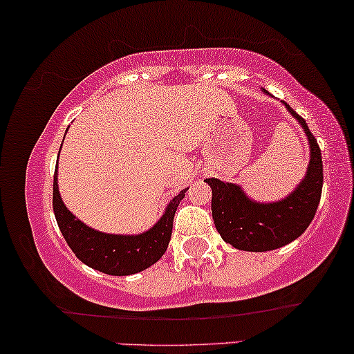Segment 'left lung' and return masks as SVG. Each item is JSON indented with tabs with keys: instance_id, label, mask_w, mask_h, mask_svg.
Wrapping results in <instances>:
<instances>
[{
	"instance_id": "obj_1",
	"label": "left lung",
	"mask_w": 354,
	"mask_h": 354,
	"mask_svg": "<svg viewBox=\"0 0 354 354\" xmlns=\"http://www.w3.org/2000/svg\"><path fill=\"white\" fill-rule=\"evenodd\" d=\"M288 111L303 126L311 148L308 173L296 191L283 201H251L241 188L231 183L209 178L211 211L214 226L226 243L243 251H271L301 236L315 218L323 189V161L318 141L313 136L306 121L288 103Z\"/></svg>"
}]
</instances>
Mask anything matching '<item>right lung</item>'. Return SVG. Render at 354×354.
I'll return each instance as SVG.
<instances>
[{
	"label": "right lung",
	"mask_w": 354,
	"mask_h": 354,
	"mask_svg": "<svg viewBox=\"0 0 354 354\" xmlns=\"http://www.w3.org/2000/svg\"><path fill=\"white\" fill-rule=\"evenodd\" d=\"M56 173L58 169L53 180V211L68 246L84 265L95 268L101 273L126 276L140 273L165 254L171 239L174 213L185 198L186 189L180 191V194L169 201L163 218L151 230L136 236H121L88 228L84 223L73 216L61 201Z\"/></svg>",
	"instance_id": "add662e5"
}]
</instances>
